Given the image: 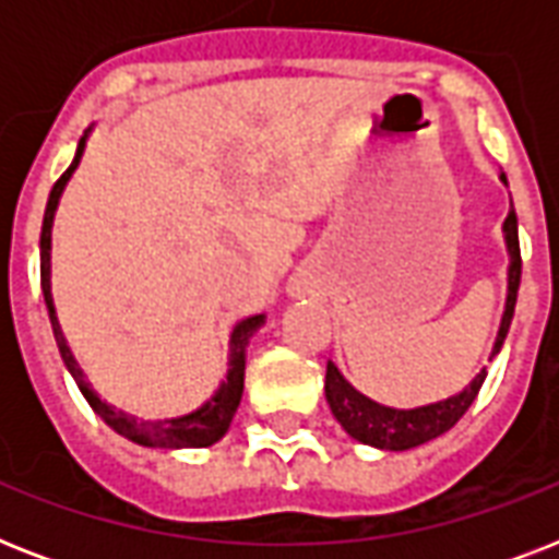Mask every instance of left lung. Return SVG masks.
I'll return each mask as SVG.
<instances>
[{"instance_id": "1", "label": "left lung", "mask_w": 559, "mask_h": 559, "mask_svg": "<svg viewBox=\"0 0 559 559\" xmlns=\"http://www.w3.org/2000/svg\"><path fill=\"white\" fill-rule=\"evenodd\" d=\"M502 182L508 186V179L502 174ZM504 246H508V296H504V310L502 322H499V331H496L493 350H490V359L502 350L504 336L511 331L513 307H516V293H520V278H522V258H520V226H516V211H508L504 217ZM487 377V368L473 377V380L447 400H438V403H426V406L415 408H394L382 406L377 400L366 397L362 391H357L350 385L342 371L328 359V377H324V397H328V406H331L333 417L340 420L342 429L359 443H368V447H377V450H412V447H420V443L432 441L438 435H443L447 429L459 424L461 415L473 406L478 389Z\"/></svg>"}]
</instances>
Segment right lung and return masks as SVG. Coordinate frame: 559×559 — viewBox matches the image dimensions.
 Returning a JSON list of instances; mask_svg holds the SVG:
<instances>
[{"instance_id": "add662e5", "label": "right lung", "mask_w": 559, "mask_h": 559, "mask_svg": "<svg viewBox=\"0 0 559 559\" xmlns=\"http://www.w3.org/2000/svg\"><path fill=\"white\" fill-rule=\"evenodd\" d=\"M86 139H90V130L83 133L81 144H78V153H74V162L69 165L63 177L57 179L51 193H48L46 217H43V235H39V275H43V296H46L48 319H51V331H55L57 348H60V357H63L66 368L78 382V389L86 397L95 415L116 429L118 435H124L127 441L142 443V447H159V450H182V447H211L217 443L223 435L228 432V424L235 417L237 406H240V397H243V371H246V348H249V340L254 333L261 331L263 322H266V313L246 316L231 328L228 333V371L223 377V382L217 385V391L211 394L202 406H197L188 415L179 417H162V420H142V417L127 415L124 408H116L107 400H100V394L86 382V373L78 366L72 348L63 336V328H60V319H57L55 296H51V226H55L57 205H60V197H63L69 179H72L74 168L81 165V156L86 151Z\"/></svg>"}]
</instances>
